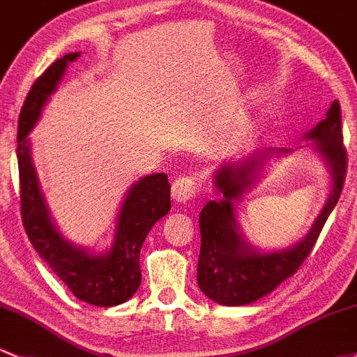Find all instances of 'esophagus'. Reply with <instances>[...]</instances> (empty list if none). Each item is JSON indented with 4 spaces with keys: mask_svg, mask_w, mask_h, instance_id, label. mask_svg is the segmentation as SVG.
Listing matches in <instances>:
<instances>
[{
    "mask_svg": "<svg viewBox=\"0 0 357 357\" xmlns=\"http://www.w3.org/2000/svg\"><path fill=\"white\" fill-rule=\"evenodd\" d=\"M199 192L197 187V178L194 175H182V177L175 178L172 183V195L180 204H185V202L192 201L195 195Z\"/></svg>",
    "mask_w": 357,
    "mask_h": 357,
    "instance_id": "obj_1",
    "label": "esophagus"
}]
</instances>
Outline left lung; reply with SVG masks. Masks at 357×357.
Listing matches in <instances>:
<instances>
[{
    "label": "left lung",
    "mask_w": 357,
    "mask_h": 357,
    "mask_svg": "<svg viewBox=\"0 0 357 357\" xmlns=\"http://www.w3.org/2000/svg\"><path fill=\"white\" fill-rule=\"evenodd\" d=\"M340 105L333 102L327 117L312 129L306 137L315 139V146L332 172V194L318 214L308 235L294 247L281 252L260 254L238 233L233 201L254 182L259 165L271 155L260 151L241 163L223 165L214 183L223 194L221 201H209L201 211V254L197 262V282L202 293L213 301L226 306H241L266 296L294 274L312 254L325 221L339 201L347 172V153L340 128ZM286 153V149H281Z\"/></svg>",
    "instance_id": "left-lung-1"
}]
</instances>
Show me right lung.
Masks as SVG:
<instances>
[{
	"instance_id": "1",
	"label": "right lung",
	"mask_w": 357,
	"mask_h": 357,
	"mask_svg": "<svg viewBox=\"0 0 357 357\" xmlns=\"http://www.w3.org/2000/svg\"><path fill=\"white\" fill-rule=\"evenodd\" d=\"M78 56L79 52H71L56 59L36 79L22 107L17 134L22 221L37 254L78 300L95 306H116L128 301L141 284V247L153 225L170 211V183L165 174L148 175L134 183L117 216L112 248L105 255H90L59 235L40 194L26 136L68 64Z\"/></svg>"
}]
</instances>
